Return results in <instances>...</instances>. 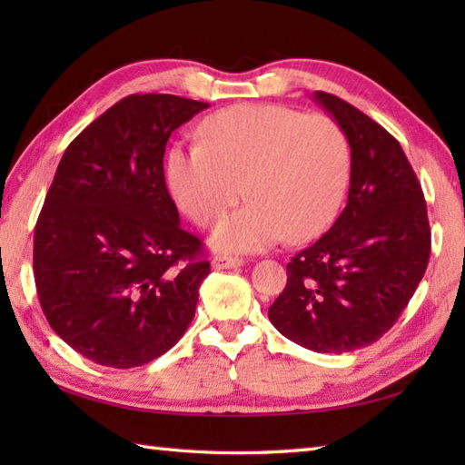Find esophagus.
Instances as JSON below:
<instances>
[{
	"label": "esophagus",
	"instance_id": "1",
	"mask_svg": "<svg viewBox=\"0 0 465 465\" xmlns=\"http://www.w3.org/2000/svg\"><path fill=\"white\" fill-rule=\"evenodd\" d=\"M245 262L242 258H232V255H215L212 260V268L213 270H233V268H242Z\"/></svg>",
	"mask_w": 465,
	"mask_h": 465
}]
</instances>
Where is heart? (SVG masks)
<instances>
[{"instance_id": "1", "label": "heart", "mask_w": 465, "mask_h": 465, "mask_svg": "<svg viewBox=\"0 0 465 465\" xmlns=\"http://www.w3.org/2000/svg\"><path fill=\"white\" fill-rule=\"evenodd\" d=\"M200 143L167 153V185L180 210L212 227L248 197L212 235L225 252H262L318 238L340 213L351 173L341 127L325 115L285 105L242 104L207 117ZM244 190H241V185Z\"/></svg>"}]
</instances>
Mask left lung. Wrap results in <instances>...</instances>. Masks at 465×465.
<instances>
[{
  "label": "left lung",
  "instance_id": "obj_1",
  "mask_svg": "<svg viewBox=\"0 0 465 465\" xmlns=\"http://www.w3.org/2000/svg\"><path fill=\"white\" fill-rule=\"evenodd\" d=\"M313 100L350 142L348 205L288 263V283L268 315L303 348L345 353L398 322L426 273L431 232L421 185L396 137L340 97L315 92Z\"/></svg>",
  "mask_w": 465,
  "mask_h": 465
}]
</instances>
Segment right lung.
<instances>
[{
	"label": "right lung",
	"instance_id": "obj_1",
	"mask_svg": "<svg viewBox=\"0 0 465 465\" xmlns=\"http://www.w3.org/2000/svg\"><path fill=\"white\" fill-rule=\"evenodd\" d=\"M210 104L134 94L67 145L34 233L39 303L67 345L107 368L160 358L210 273L163 177L173 130Z\"/></svg>",
	"mask_w": 465,
	"mask_h": 465
}]
</instances>
